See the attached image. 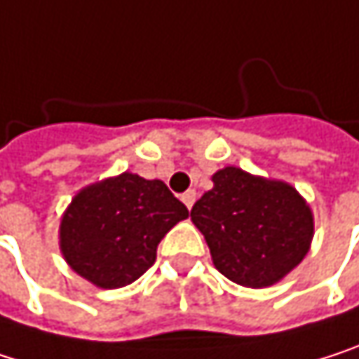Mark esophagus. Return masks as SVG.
Returning a JSON list of instances; mask_svg holds the SVG:
<instances>
[{
  "label": "esophagus",
  "mask_w": 359,
  "mask_h": 359,
  "mask_svg": "<svg viewBox=\"0 0 359 359\" xmlns=\"http://www.w3.org/2000/svg\"><path fill=\"white\" fill-rule=\"evenodd\" d=\"M182 201H184V205H186L188 209H192V205H194V201H196V190L184 192V194H182Z\"/></svg>",
  "instance_id": "obj_1"
}]
</instances>
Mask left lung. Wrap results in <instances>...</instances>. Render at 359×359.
Returning a JSON list of instances; mask_svg holds the SVG:
<instances>
[{"label": "left lung", "instance_id": "obj_1", "mask_svg": "<svg viewBox=\"0 0 359 359\" xmlns=\"http://www.w3.org/2000/svg\"><path fill=\"white\" fill-rule=\"evenodd\" d=\"M192 207L213 266L247 288H268L309 253L313 213L286 182L224 167Z\"/></svg>", "mask_w": 359, "mask_h": 359}]
</instances>
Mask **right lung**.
I'll return each instance as SVG.
<instances>
[{
  "instance_id": "add662e5",
  "label": "right lung",
  "mask_w": 359,
  "mask_h": 359,
  "mask_svg": "<svg viewBox=\"0 0 359 359\" xmlns=\"http://www.w3.org/2000/svg\"><path fill=\"white\" fill-rule=\"evenodd\" d=\"M186 217L161 180L125 171L73 196L60 219V253L93 286L121 288L154 264L163 236Z\"/></svg>"
}]
</instances>
